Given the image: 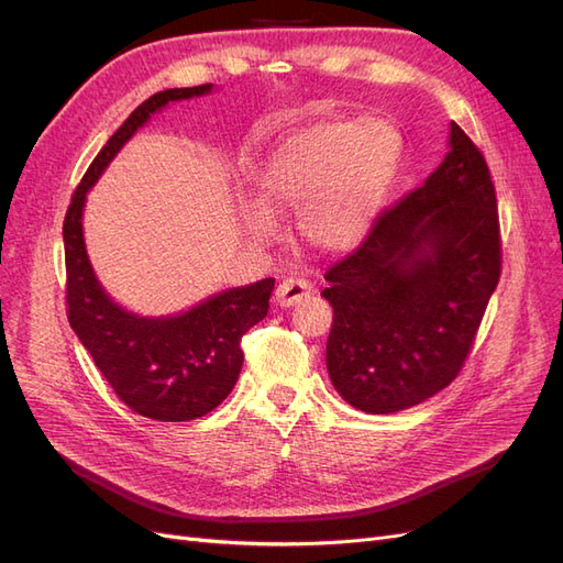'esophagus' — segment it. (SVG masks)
Masks as SVG:
<instances>
[{"mask_svg":"<svg viewBox=\"0 0 563 563\" xmlns=\"http://www.w3.org/2000/svg\"><path fill=\"white\" fill-rule=\"evenodd\" d=\"M312 291H314V286L310 279L286 277L277 288V302L282 305V308H291V305L300 302L302 298H308Z\"/></svg>","mask_w":563,"mask_h":563,"instance_id":"1","label":"esophagus"}]
</instances>
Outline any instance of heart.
Listing matches in <instances>:
<instances>
[{
  "label": "heart",
  "instance_id": "b5f03b06",
  "mask_svg": "<svg viewBox=\"0 0 563 563\" xmlns=\"http://www.w3.org/2000/svg\"><path fill=\"white\" fill-rule=\"evenodd\" d=\"M401 157L397 129L380 119L323 117L277 145L255 178L246 232L275 236V213L298 211L310 246L340 253L360 246L383 209Z\"/></svg>",
  "mask_w": 563,
  "mask_h": 563
}]
</instances>
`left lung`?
<instances>
[{"label": "left lung", "instance_id": "obj_1", "mask_svg": "<svg viewBox=\"0 0 563 563\" xmlns=\"http://www.w3.org/2000/svg\"><path fill=\"white\" fill-rule=\"evenodd\" d=\"M503 269L496 187L482 150L451 122V152L327 269L333 387L366 413H395L463 371Z\"/></svg>", "mask_w": 563, "mask_h": 563}]
</instances>
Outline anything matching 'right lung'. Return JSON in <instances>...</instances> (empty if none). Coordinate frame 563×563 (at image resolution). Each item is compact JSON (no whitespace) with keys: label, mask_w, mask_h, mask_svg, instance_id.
Wrapping results in <instances>:
<instances>
[{"label":"right lung","mask_w":563,"mask_h":563,"mask_svg":"<svg viewBox=\"0 0 563 563\" xmlns=\"http://www.w3.org/2000/svg\"><path fill=\"white\" fill-rule=\"evenodd\" d=\"M209 91L211 84H201L166 89L143 100L98 152L75 187L63 220L67 321L114 395L131 411L164 422L207 416L230 395L244 362L242 335L265 319L275 279L230 288L178 317L129 314L106 296L93 277L81 236V209L89 187L152 112L172 100Z\"/></svg>","instance_id":"1"}]
</instances>
